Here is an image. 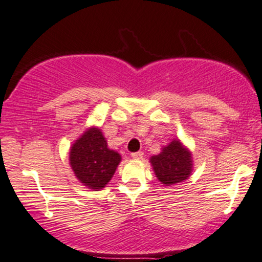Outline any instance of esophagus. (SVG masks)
<instances>
[{
	"label": "esophagus",
	"mask_w": 262,
	"mask_h": 262,
	"mask_svg": "<svg viewBox=\"0 0 262 262\" xmlns=\"http://www.w3.org/2000/svg\"><path fill=\"white\" fill-rule=\"evenodd\" d=\"M131 157L134 158V159H142V157H143V151L142 150L135 151V153L131 154Z\"/></svg>",
	"instance_id": "obj_1"
}]
</instances>
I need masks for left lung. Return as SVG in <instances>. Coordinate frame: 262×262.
I'll use <instances>...</instances> for the list:
<instances>
[{
	"mask_svg": "<svg viewBox=\"0 0 262 262\" xmlns=\"http://www.w3.org/2000/svg\"><path fill=\"white\" fill-rule=\"evenodd\" d=\"M150 163L158 180L166 186L182 182L192 171V157L179 141H172L159 156L151 157Z\"/></svg>",
	"mask_w": 262,
	"mask_h": 262,
	"instance_id": "1",
	"label": "left lung"
}]
</instances>
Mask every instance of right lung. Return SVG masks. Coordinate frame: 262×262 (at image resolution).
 <instances>
[{
  "mask_svg": "<svg viewBox=\"0 0 262 262\" xmlns=\"http://www.w3.org/2000/svg\"><path fill=\"white\" fill-rule=\"evenodd\" d=\"M121 157L111 150L99 128H91L70 150V165L75 176L92 189H101L114 175Z\"/></svg>",
  "mask_w": 262,
  "mask_h": 262,
  "instance_id": "1",
  "label": "right lung"
}]
</instances>
